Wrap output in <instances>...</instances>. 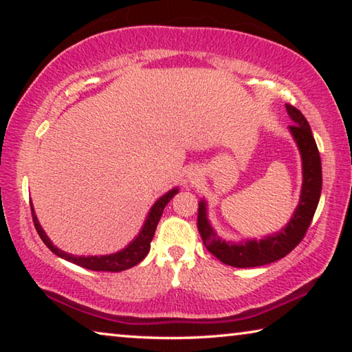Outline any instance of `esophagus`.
<instances>
[{"label": "esophagus", "instance_id": "1", "mask_svg": "<svg viewBox=\"0 0 352 352\" xmlns=\"http://www.w3.org/2000/svg\"><path fill=\"white\" fill-rule=\"evenodd\" d=\"M197 180H199V174H197V172H194V170L188 172V182H189V183H195Z\"/></svg>", "mask_w": 352, "mask_h": 352}]
</instances>
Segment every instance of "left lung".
<instances>
[{"label": "left lung", "instance_id": "8db88e82", "mask_svg": "<svg viewBox=\"0 0 352 352\" xmlns=\"http://www.w3.org/2000/svg\"><path fill=\"white\" fill-rule=\"evenodd\" d=\"M294 124L289 132L301 155L302 184L300 201L289 222L276 233L267 234L262 239H243L241 242L225 241L217 234L208 219V204L205 199L199 201L197 225L206 250L226 265L247 269L261 267L279 261L289 254L305 237L309 225L317 210L321 194V158L317 142L314 140L311 126L302 113L292 105H285Z\"/></svg>", "mask_w": 352, "mask_h": 352}]
</instances>
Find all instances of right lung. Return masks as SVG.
I'll list each match as a JSON object with an SVG mask.
<instances>
[{
    "mask_svg": "<svg viewBox=\"0 0 352 352\" xmlns=\"http://www.w3.org/2000/svg\"><path fill=\"white\" fill-rule=\"evenodd\" d=\"M175 194H178V188H172L168 192L163 194L155 204L152 205L151 210H148L144 223H142L140 233L136 234L135 239L129 243L127 247L119 250L116 253L111 254H100V256H77L63 252V250L57 248L52 241L47 237L45 230L41 228L37 216H35L34 206L31 204V211H32V220L35 225V230H37L38 236L41 241L45 242V245L51 250L52 253L58 258H62L68 262H73L76 265H80L83 269L94 270V272H122L127 269H132L133 265L140 264V262L146 258L148 250H151V242L153 239L155 230H157V225L160 219L163 216V211L166 205L169 204Z\"/></svg>",
    "mask_w": 352,
    "mask_h": 352,
    "instance_id": "1",
    "label": "right lung"
}]
</instances>
